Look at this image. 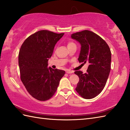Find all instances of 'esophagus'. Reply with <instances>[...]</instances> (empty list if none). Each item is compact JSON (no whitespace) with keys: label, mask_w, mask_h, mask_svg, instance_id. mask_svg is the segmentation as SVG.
<instances>
[{"label":"esophagus","mask_w":130,"mask_h":130,"mask_svg":"<svg viewBox=\"0 0 130 130\" xmlns=\"http://www.w3.org/2000/svg\"><path fill=\"white\" fill-rule=\"evenodd\" d=\"M66 73H67V74H72V73H73V71L71 70H67V71H66Z\"/></svg>","instance_id":"34e87169"}]
</instances>
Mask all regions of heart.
Instances as JSON below:
<instances>
[{"mask_svg":"<svg viewBox=\"0 0 130 130\" xmlns=\"http://www.w3.org/2000/svg\"><path fill=\"white\" fill-rule=\"evenodd\" d=\"M72 44H74V43L73 42H69L68 43V46H69L70 45H72Z\"/></svg>","mask_w":130,"mask_h":130,"instance_id":"heart-1","label":"heart"}]
</instances>
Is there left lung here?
<instances>
[{
    "label": "left lung",
    "instance_id": "1",
    "mask_svg": "<svg viewBox=\"0 0 130 130\" xmlns=\"http://www.w3.org/2000/svg\"><path fill=\"white\" fill-rule=\"evenodd\" d=\"M81 45L79 62L89 63L86 73L74 72L79 78L76 91L84 99L100 94L106 85L111 70V52L104 40L92 31L84 30L71 35Z\"/></svg>",
    "mask_w": 130,
    "mask_h": 130
}]
</instances>
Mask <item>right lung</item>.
<instances>
[{"instance_id":"obj_1","label":"right lung","mask_w":130,"mask_h":130,"mask_svg":"<svg viewBox=\"0 0 130 130\" xmlns=\"http://www.w3.org/2000/svg\"><path fill=\"white\" fill-rule=\"evenodd\" d=\"M63 35L41 30L29 36L21 47L18 63L21 81L29 94L37 100L51 98L65 73L47 68L54 47Z\"/></svg>"}]
</instances>
